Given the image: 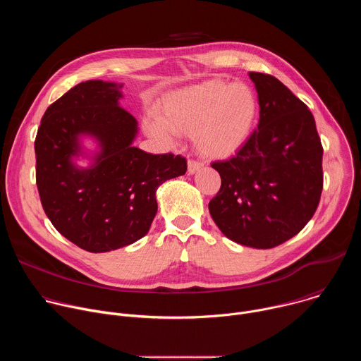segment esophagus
<instances>
[{"mask_svg":"<svg viewBox=\"0 0 361 361\" xmlns=\"http://www.w3.org/2000/svg\"><path fill=\"white\" fill-rule=\"evenodd\" d=\"M202 163L201 161H195V160H190L188 161V173L190 174H194V173H197L200 169H202Z\"/></svg>","mask_w":361,"mask_h":361,"instance_id":"1","label":"esophagus"}]
</instances>
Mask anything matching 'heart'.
Returning a JSON list of instances; mask_svg holds the SVG:
<instances>
[{"label": "heart", "mask_w": 361, "mask_h": 361, "mask_svg": "<svg viewBox=\"0 0 361 361\" xmlns=\"http://www.w3.org/2000/svg\"><path fill=\"white\" fill-rule=\"evenodd\" d=\"M259 99L241 82L209 80L169 94L160 117L147 121V131L161 142L171 144L178 134H192L194 145L209 159H227L250 138Z\"/></svg>", "instance_id": "obj_1"}]
</instances>
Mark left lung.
<instances>
[{"label": "left lung", "mask_w": 361, "mask_h": 361, "mask_svg": "<svg viewBox=\"0 0 361 361\" xmlns=\"http://www.w3.org/2000/svg\"><path fill=\"white\" fill-rule=\"evenodd\" d=\"M260 121L234 157L214 161L221 187L210 214L230 240L273 248L314 216L323 191V145L304 102L270 74L250 73Z\"/></svg>", "instance_id": "left-lung-1"}]
</instances>
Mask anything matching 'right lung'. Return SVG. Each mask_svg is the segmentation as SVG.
Returning <instances> with one entry per match:
<instances>
[{"label":"right lung","instance_id":"obj_1","mask_svg":"<svg viewBox=\"0 0 361 361\" xmlns=\"http://www.w3.org/2000/svg\"><path fill=\"white\" fill-rule=\"evenodd\" d=\"M120 87L101 80L77 84L47 109L34 142L37 188L47 217L90 252H107L144 237L157 214V188L187 171L181 156L131 145L137 120L118 106ZM81 133L100 142L90 169H77L71 161L80 152Z\"/></svg>","mask_w":361,"mask_h":361}]
</instances>
